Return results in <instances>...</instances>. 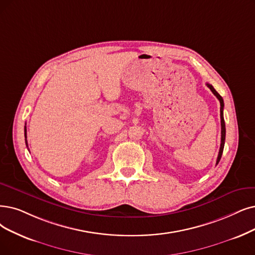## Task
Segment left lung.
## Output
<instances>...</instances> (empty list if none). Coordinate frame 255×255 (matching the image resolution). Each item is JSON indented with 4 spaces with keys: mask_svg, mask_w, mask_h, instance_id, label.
Instances as JSON below:
<instances>
[{
    "mask_svg": "<svg viewBox=\"0 0 255 255\" xmlns=\"http://www.w3.org/2000/svg\"><path fill=\"white\" fill-rule=\"evenodd\" d=\"M206 86L211 90V92L216 95V97L220 100V105H221V109H220V113H221V146H220V151H219V156L217 159V164L220 162L222 154H223V149H224V144H225V136H226V128H225V121H224V115H223V110H224V100L222 98V96L217 92L211 85L206 84Z\"/></svg>",
    "mask_w": 255,
    "mask_h": 255,
    "instance_id": "obj_1",
    "label": "left lung"
}]
</instances>
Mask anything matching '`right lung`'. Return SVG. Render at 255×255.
Wrapping results in <instances>:
<instances>
[{"label": "right lung", "instance_id": "add662e5", "mask_svg": "<svg viewBox=\"0 0 255 255\" xmlns=\"http://www.w3.org/2000/svg\"><path fill=\"white\" fill-rule=\"evenodd\" d=\"M25 138H27V129H26V127H25ZM26 144H27V140H26Z\"/></svg>", "mask_w": 255, "mask_h": 255}]
</instances>
